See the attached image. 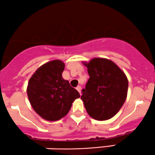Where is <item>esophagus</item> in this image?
Returning a JSON list of instances; mask_svg holds the SVG:
<instances>
[{
  "label": "esophagus",
  "instance_id": "34e87169",
  "mask_svg": "<svg viewBox=\"0 0 155 155\" xmlns=\"http://www.w3.org/2000/svg\"><path fill=\"white\" fill-rule=\"evenodd\" d=\"M76 90H77L78 92H79V94L81 95V86H77V87H76Z\"/></svg>",
  "mask_w": 155,
  "mask_h": 155
}]
</instances>
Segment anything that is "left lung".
Returning <instances> with one entry per match:
<instances>
[{
    "mask_svg": "<svg viewBox=\"0 0 155 155\" xmlns=\"http://www.w3.org/2000/svg\"><path fill=\"white\" fill-rule=\"evenodd\" d=\"M83 64L90 78L81 99L88 115L98 120L113 118L123 106L127 96L128 79L113 61L93 58Z\"/></svg>",
    "mask_w": 155,
    "mask_h": 155,
    "instance_id": "1",
    "label": "left lung"
}]
</instances>
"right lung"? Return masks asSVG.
I'll return each mask as SVG.
<instances>
[{"instance_id":"obj_1","label":"right lung","mask_w":155,"mask_h":155,"mask_svg":"<svg viewBox=\"0 0 155 155\" xmlns=\"http://www.w3.org/2000/svg\"><path fill=\"white\" fill-rule=\"evenodd\" d=\"M64 64L59 59L50 61L34 73L27 87V95L36 113L50 121L65 116L72 103L79 98V92L62 78Z\"/></svg>"}]
</instances>
